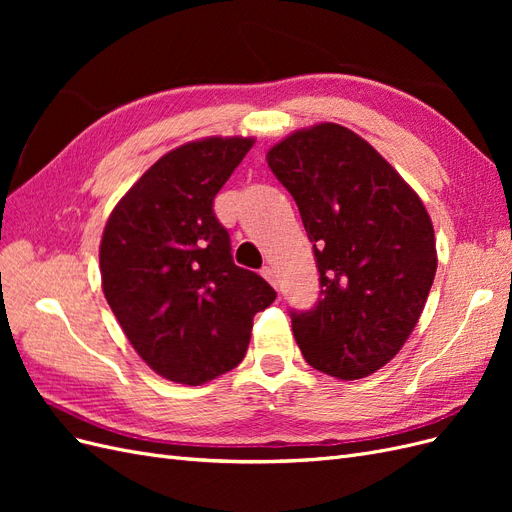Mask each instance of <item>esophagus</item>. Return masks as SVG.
Here are the masks:
<instances>
[{"mask_svg":"<svg viewBox=\"0 0 512 512\" xmlns=\"http://www.w3.org/2000/svg\"><path fill=\"white\" fill-rule=\"evenodd\" d=\"M260 275L265 277V280H267L273 288H277V275H275V269H273V267H269V265L262 267V269H260Z\"/></svg>","mask_w":512,"mask_h":512,"instance_id":"1","label":"esophagus"}]
</instances>
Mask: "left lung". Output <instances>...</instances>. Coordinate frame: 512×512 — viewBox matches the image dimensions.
I'll return each instance as SVG.
<instances>
[{
	"instance_id": "left-lung-1",
	"label": "left lung",
	"mask_w": 512,
	"mask_h": 512,
	"mask_svg": "<svg viewBox=\"0 0 512 512\" xmlns=\"http://www.w3.org/2000/svg\"><path fill=\"white\" fill-rule=\"evenodd\" d=\"M267 162L299 207L320 273L318 303L290 312L305 361L339 380L374 374L406 344L436 277L423 200L339 123L292 132Z\"/></svg>"
}]
</instances>
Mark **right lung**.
Listing matches in <instances>:
<instances>
[{
    "label": "right lung",
    "instance_id": "add662e5",
    "mask_svg": "<svg viewBox=\"0 0 512 512\" xmlns=\"http://www.w3.org/2000/svg\"><path fill=\"white\" fill-rule=\"evenodd\" d=\"M254 138L209 136L168 151L113 209L100 243L102 290L138 356L198 386L237 367L275 290L237 267L213 213Z\"/></svg>",
    "mask_w": 512,
    "mask_h": 512
}]
</instances>
